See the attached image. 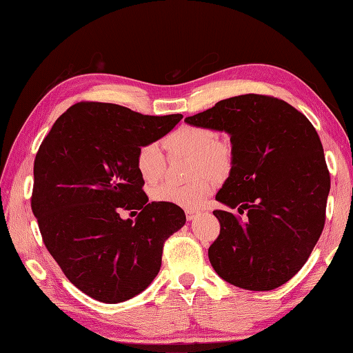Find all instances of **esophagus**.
Returning a JSON list of instances; mask_svg holds the SVG:
<instances>
[{
  "instance_id": "obj_1",
  "label": "esophagus",
  "mask_w": 353,
  "mask_h": 353,
  "mask_svg": "<svg viewBox=\"0 0 353 353\" xmlns=\"http://www.w3.org/2000/svg\"><path fill=\"white\" fill-rule=\"evenodd\" d=\"M199 213L198 211H192V210H187L185 211V217H187V221H194V219H196V216H198Z\"/></svg>"
}]
</instances>
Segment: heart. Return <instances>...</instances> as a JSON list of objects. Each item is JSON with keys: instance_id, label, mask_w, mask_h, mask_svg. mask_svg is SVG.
Listing matches in <instances>:
<instances>
[{"instance_id": "b5f03b06", "label": "heart", "mask_w": 353, "mask_h": 353, "mask_svg": "<svg viewBox=\"0 0 353 353\" xmlns=\"http://www.w3.org/2000/svg\"><path fill=\"white\" fill-rule=\"evenodd\" d=\"M163 145L172 157H189L193 160V176L201 172L221 176L231 168L230 146L217 142V134L210 128L181 125L163 139ZM136 168L145 183L154 184L161 179L166 160L159 146L146 143L137 150ZM211 190H213L211 179L207 175H201L185 185L164 184L157 187L152 198L157 202H168L187 210H198L207 202Z\"/></svg>"}]
</instances>
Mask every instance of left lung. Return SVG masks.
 I'll use <instances>...</instances> for the list:
<instances>
[{"label": "left lung", "mask_w": 353, "mask_h": 353, "mask_svg": "<svg viewBox=\"0 0 353 353\" xmlns=\"http://www.w3.org/2000/svg\"><path fill=\"white\" fill-rule=\"evenodd\" d=\"M185 123L225 131L231 170L216 199L246 211L216 210L221 234L208 249L226 283L269 292L307 263L323 231L331 179L311 122L285 101L255 95L222 99Z\"/></svg>", "instance_id": "8db88e82"}]
</instances>
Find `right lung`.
I'll use <instances>...</instances> for the list:
<instances>
[{
  "label": "right lung",
  "instance_id": "1",
  "mask_svg": "<svg viewBox=\"0 0 353 353\" xmlns=\"http://www.w3.org/2000/svg\"><path fill=\"white\" fill-rule=\"evenodd\" d=\"M181 119L78 103L39 148L31 210L54 260L93 299L119 303L142 293L159 275L163 243L185 223L179 207L148 202L136 168L139 148ZM123 209L141 213L134 221L122 219Z\"/></svg>",
  "mask_w": 353,
  "mask_h": 353
}]
</instances>
